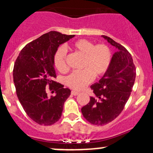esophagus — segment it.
I'll return each instance as SVG.
<instances>
[{
  "instance_id": "obj_1",
  "label": "esophagus",
  "mask_w": 153,
  "mask_h": 153,
  "mask_svg": "<svg viewBox=\"0 0 153 153\" xmlns=\"http://www.w3.org/2000/svg\"><path fill=\"white\" fill-rule=\"evenodd\" d=\"M71 93H72V95H78V94L80 93V92H78V91H74V90H72V92H71Z\"/></svg>"
}]
</instances>
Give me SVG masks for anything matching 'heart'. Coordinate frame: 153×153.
I'll return each mask as SVG.
<instances>
[{
    "instance_id": "obj_1",
    "label": "heart",
    "mask_w": 153,
    "mask_h": 153,
    "mask_svg": "<svg viewBox=\"0 0 153 153\" xmlns=\"http://www.w3.org/2000/svg\"><path fill=\"white\" fill-rule=\"evenodd\" d=\"M72 47L84 56L82 67L84 69L74 71L66 79L70 88L77 90L84 89L94 80V77L100 78L106 73L112 62V55L110 48L104 44L95 45L86 39L74 41ZM67 53L64 47L58 48L54 56V64L59 72L64 73L69 69L66 61Z\"/></svg>"
}]
</instances>
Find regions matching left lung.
<instances>
[{
	"instance_id": "1",
	"label": "left lung",
	"mask_w": 153,
	"mask_h": 153,
	"mask_svg": "<svg viewBox=\"0 0 153 153\" xmlns=\"http://www.w3.org/2000/svg\"><path fill=\"white\" fill-rule=\"evenodd\" d=\"M104 38L118 49L113 55L109 69L99 82L91 86L95 97L81 108L86 121L103 126L121 114L132 90L136 69L132 55L124 47L106 35Z\"/></svg>"
}]
</instances>
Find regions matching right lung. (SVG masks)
I'll return each instance as SVG.
<instances>
[{"instance_id": "right-lung-1", "label": "right lung", "mask_w": 153, "mask_h": 153, "mask_svg": "<svg viewBox=\"0 0 153 153\" xmlns=\"http://www.w3.org/2000/svg\"><path fill=\"white\" fill-rule=\"evenodd\" d=\"M74 36L55 31L44 34L23 48L15 61L13 80L17 96L27 115L37 124L49 126L61 118L71 91L53 80L56 78L54 56L58 47ZM47 86L55 96L47 95Z\"/></svg>"}]
</instances>
